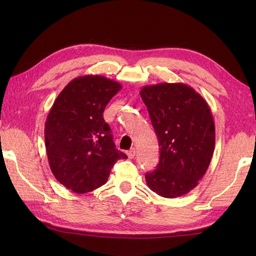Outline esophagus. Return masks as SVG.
I'll use <instances>...</instances> for the list:
<instances>
[{
	"label": "esophagus",
	"mask_w": 256,
	"mask_h": 256,
	"mask_svg": "<svg viewBox=\"0 0 256 256\" xmlns=\"http://www.w3.org/2000/svg\"><path fill=\"white\" fill-rule=\"evenodd\" d=\"M128 158H134V157H135V154H136V152H135V148H132V150H130L128 152Z\"/></svg>",
	"instance_id": "esophagus-1"
}]
</instances>
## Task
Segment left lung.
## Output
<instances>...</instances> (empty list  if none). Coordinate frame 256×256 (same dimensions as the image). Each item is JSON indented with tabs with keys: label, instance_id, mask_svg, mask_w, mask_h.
<instances>
[{
	"label": "left lung",
	"instance_id": "1",
	"mask_svg": "<svg viewBox=\"0 0 256 256\" xmlns=\"http://www.w3.org/2000/svg\"><path fill=\"white\" fill-rule=\"evenodd\" d=\"M160 146V162L146 172L148 186L165 198L188 194L214 155L216 128L208 103L184 84L145 86L140 91Z\"/></svg>",
	"mask_w": 256,
	"mask_h": 256
}]
</instances>
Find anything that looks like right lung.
Listing matches in <instances>:
<instances>
[{"label":"right lung","mask_w":256,"mask_h":256,"mask_svg":"<svg viewBox=\"0 0 256 256\" xmlns=\"http://www.w3.org/2000/svg\"><path fill=\"white\" fill-rule=\"evenodd\" d=\"M122 86L99 74L74 78L54 102L45 123L52 172L64 187L86 194L108 180L113 165L128 156L116 148L103 111Z\"/></svg>","instance_id":"1"}]
</instances>
